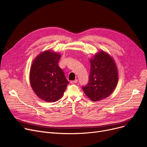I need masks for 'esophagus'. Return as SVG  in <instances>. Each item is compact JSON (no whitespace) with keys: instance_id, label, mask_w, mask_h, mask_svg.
I'll list each match as a JSON object with an SVG mask.
<instances>
[{"instance_id":"esophagus-1","label":"esophagus","mask_w":147,"mask_h":147,"mask_svg":"<svg viewBox=\"0 0 147 147\" xmlns=\"http://www.w3.org/2000/svg\"><path fill=\"white\" fill-rule=\"evenodd\" d=\"M78 82V80H75L74 81H71V84H75V83H76Z\"/></svg>"}]
</instances>
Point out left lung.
<instances>
[{
	"mask_svg": "<svg viewBox=\"0 0 147 147\" xmlns=\"http://www.w3.org/2000/svg\"><path fill=\"white\" fill-rule=\"evenodd\" d=\"M89 61V81L82 90L90 99L96 102L108 97L114 92L118 81V69L113 57L103 50L96 53Z\"/></svg>",
	"mask_w": 147,
	"mask_h": 147,
	"instance_id": "1",
	"label": "left lung"
}]
</instances>
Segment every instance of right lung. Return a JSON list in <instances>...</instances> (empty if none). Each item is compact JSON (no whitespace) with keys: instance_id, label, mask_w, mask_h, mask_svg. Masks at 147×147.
<instances>
[{"instance_id":"1","label":"right lung","mask_w":147,"mask_h":147,"mask_svg":"<svg viewBox=\"0 0 147 147\" xmlns=\"http://www.w3.org/2000/svg\"><path fill=\"white\" fill-rule=\"evenodd\" d=\"M61 54L50 50L40 53L33 61L29 79L32 90L47 102L59 100L63 95L69 82L59 66Z\"/></svg>"}]
</instances>
